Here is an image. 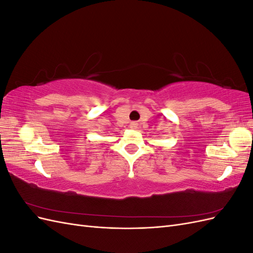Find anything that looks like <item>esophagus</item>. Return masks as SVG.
Masks as SVG:
<instances>
[{
  "mask_svg": "<svg viewBox=\"0 0 253 253\" xmlns=\"http://www.w3.org/2000/svg\"><path fill=\"white\" fill-rule=\"evenodd\" d=\"M137 126L138 125H137L136 122H131V125H129V126H131L132 128H137Z\"/></svg>",
  "mask_w": 253,
  "mask_h": 253,
  "instance_id": "1",
  "label": "esophagus"
}]
</instances>
